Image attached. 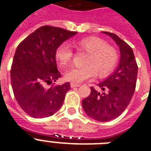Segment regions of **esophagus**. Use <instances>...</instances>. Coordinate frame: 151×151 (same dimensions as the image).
<instances>
[{"instance_id":"esophagus-1","label":"esophagus","mask_w":151,"mask_h":151,"mask_svg":"<svg viewBox=\"0 0 151 151\" xmlns=\"http://www.w3.org/2000/svg\"><path fill=\"white\" fill-rule=\"evenodd\" d=\"M70 86H71V88H75V87L80 86V85H79V84H75V83H70Z\"/></svg>"}]
</instances>
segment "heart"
Segmentation results:
<instances>
[{
  "label": "heart",
  "mask_w": 151,
  "mask_h": 151,
  "mask_svg": "<svg viewBox=\"0 0 151 151\" xmlns=\"http://www.w3.org/2000/svg\"><path fill=\"white\" fill-rule=\"evenodd\" d=\"M76 47L82 52H87L83 61L84 66L73 68L65 73V79L73 83H80L92 78L96 74L105 77L115 68L118 61V54L115 48L106 45L97 37H88L79 40ZM73 52L70 46L63 43L55 51V58L62 67L70 64Z\"/></svg>",
  "instance_id": "1"
}]
</instances>
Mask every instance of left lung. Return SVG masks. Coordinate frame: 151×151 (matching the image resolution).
Listing matches in <instances>:
<instances>
[{
  "instance_id": "obj_1",
  "label": "left lung",
  "mask_w": 151,
  "mask_h": 151,
  "mask_svg": "<svg viewBox=\"0 0 151 151\" xmlns=\"http://www.w3.org/2000/svg\"><path fill=\"white\" fill-rule=\"evenodd\" d=\"M119 46L120 58L116 70L98 84L99 93L91 87V93L83 100L85 113L97 121L106 122L118 117L129 105L134 95L138 67L131 47L116 35L103 32Z\"/></svg>"
}]
</instances>
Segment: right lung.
Segmentation results:
<instances>
[{
  "instance_id": "add662e5",
  "label": "right lung",
  "mask_w": 151,
  "mask_h": 151,
  "mask_svg": "<svg viewBox=\"0 0 151 151\" xmlns=\"http://www.w3.org/2000/svg\"><path fill=\"white\" fill-rule=\"evenodd\" d=\"M77 32L42 26L17 46L11 65V86L17 103L34 118L48 117L62 107L70 84L47 88L61 77L55 51Z\"/></svg>"
}]
</instances>
